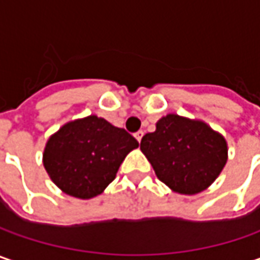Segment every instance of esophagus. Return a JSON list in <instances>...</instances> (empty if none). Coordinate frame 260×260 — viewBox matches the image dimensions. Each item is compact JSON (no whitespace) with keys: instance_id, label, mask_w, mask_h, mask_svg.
I'll return each instance as SVG.
<instances>
[{"instance_id":"34e87169","label":"esophagus","mask_w":260,"mask_h":260,"mask_svg":"<svg viewBox=\"0 0 260 260\" xmlns=\"http://www.w3.org/2000/svg\"><path fill=\"white\" fill-rule=\"evenodd\" d=\"M135 137H136V140L140 143V140H142V137H143V132H137V133L135 135Z\"/></svg>"}]
</instances>
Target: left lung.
Masks as SVG:
<instances>
[{"label": "left lung", "mask_w": 260, "mask_h": 260, "mask_svg": "<svg viewBox=\"0 0 260 260\" xmlns=\"http://www.w3.org/2000/svg\"><path fill=\"white\" fill-rule=\"evenodd\" d=\"M140 149L156 176L172 191L194 195L215 181L227 162V142L200 120L168 114L153 133L143 136Z\"/></svg>", "instance_id": "1"}]
</instances>
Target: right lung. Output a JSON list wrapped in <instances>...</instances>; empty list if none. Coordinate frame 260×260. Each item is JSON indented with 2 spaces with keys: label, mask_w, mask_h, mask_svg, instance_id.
I'll return each instance as SVG.
<instances>
[{
  "label": "right lung",
  "mask_w": 260,
  "mask_h": 260,
  "mask_svg": "<svg viewBox=\"0 0 260 260\" xmlns=\"http://www.w3.org/2000/svg\"><path fill=\"white\" fill-rule=\"evenodd\" d=\"M139 142L124 128L88 115L62 125L47 140L43 165L65 194L88 200L114 181L124 157Z\"/></svg>",
  "instance_id": "obj_1"
}]
</instances>
